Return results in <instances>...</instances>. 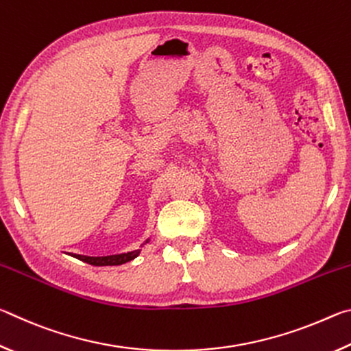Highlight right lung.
I'll return each instance as SVG.
<instances>
[{"label":"right lung","mask_w":351,"mask_h":351,"mask_svg":"<svg viewBox=\"0 0 351 351\" xmlns=\"http://www.w3.org/2000/svg\"><path fill=\"white\" fill-rule=\"evenodd\" d=\"M139 255V251H132L125 254H117V255H106V257H88V255H75V258H79L85 263H90L94 266H114V265H122L127 263V261L136 258Z\"/></svg>","instance_id":"right-lung-1"}]
</instances>
